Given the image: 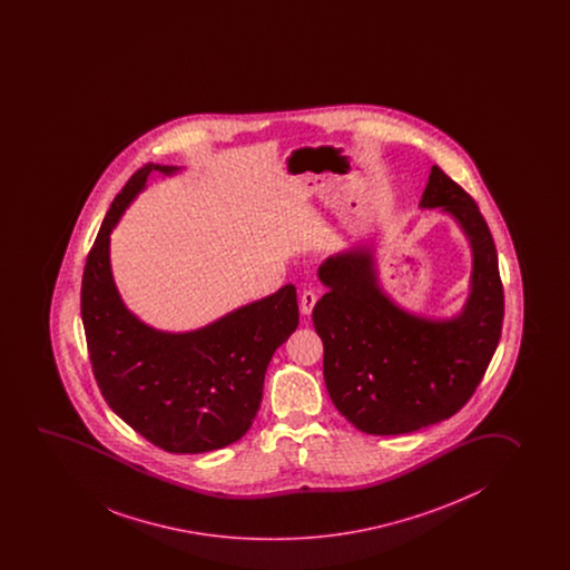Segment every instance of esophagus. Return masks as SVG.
Returning a JSON list of instances; mask_svg holds the SVG:
<instances>
[{
    "label": "esophagus",
    "mask_w": 570,
    "mask_h": 570,
    "mask_svg": "<svg viewBox=\"0 0 570 570\" xmlns=\"http://www.w3.org/2000/svg\"><path fill=\"white\" fill-rule=\"evenodd\" d=\"M315 304H317V294H315L314 289H304V294H302V302H299V309H302V314H312V312H314Z\"/></svg>",
    "instance_id": "1"
}]
</instances>
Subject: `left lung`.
<instances>
[{
  "instance_id": "1",
  "label": "left lung",
  "mask_w": 570,
  "mask_h": 570,
  "mask_svg": "<svg viewBox=\"0 0 570 570\" xmlns=\"http://www.w3.org/2000/svg\"><path fill=\"white\" fill-rule=\"evenodd\" d=\"M421 209L451 215L471 245L469 296L453 317L407 312L380 286L374 243L325 258L315 304L323 379L341 415L368 435H402L449 420L471 400L502 335L503 289L490 229L474 199L439 166Z\"/></svg>"
}]
</instances>
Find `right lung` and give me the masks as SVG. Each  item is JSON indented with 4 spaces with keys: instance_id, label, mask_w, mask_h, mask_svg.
I'll return each mask as SVG.
<instances>
[{
    "instance_id": "1",
    "label": "right lung",
    "mask_w": 570,
    "mask_h": 570,
    "mask_svg": "<svg viewBox=\"0 0 570 570\" xmlns=\"http://www.w3.org/2000/svg\"><path fill=\"white\" fill-rule=\"evenodd\" d=\"M180 170L149 163L117 194L86 261L80 309L94 376L109 407L153 445L196 454L232 445L250 430L266 368L299 315L292 284L186 333L150 327L125 306L109 235L150 174Z\"/></svg>"
}]
</instances>
